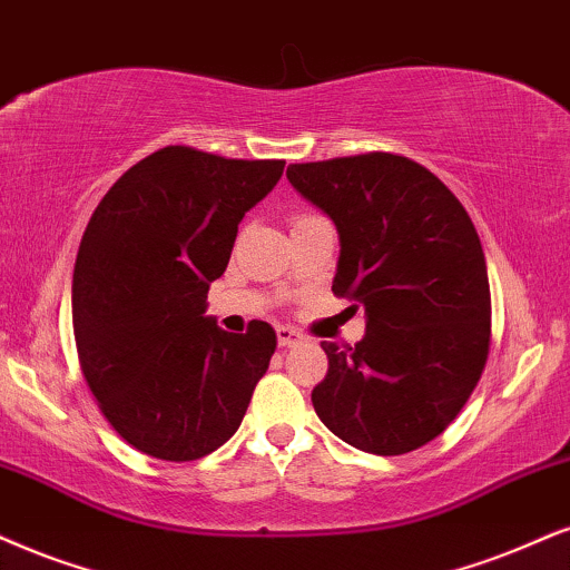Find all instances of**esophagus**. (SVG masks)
<instances>
[{"instance_id":"obj_1","label":"esophagus","mask_w":570,"mask_h":570,"mask_svg":"<svg viewBox=\"0 0 570 570\" xmlns=\"http://www.w3.org/2000/svg\"><path fill=\"white\" fill-rule=\"evenodd\" d=\"M276 336H278V347H294V344L302 342V334L297 328H289V326H278L276 328Z\"/></svg>"}]
</instances>
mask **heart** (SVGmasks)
Instances as JSON below:
<instances>
[{"label": "heart", "instance_id": "obj_1", "mask_svg": "<svg viewBox=\"0 0 570 570\" xmlns=\"http://www.w3.org/2000/svg\"><path fill=\"white\" fill-rule=\"evenodd\" d=\"M307 215H309V213H302V215H294V218H292V223H294V220H302V218H307Z\"/></svg>", "mask_w": 570, "mask_h": 570}]
</instances>
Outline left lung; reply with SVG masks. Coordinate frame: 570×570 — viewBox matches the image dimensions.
Segmentation results:
<instances>
[{"mask_svg": "<svg viewBox=\"0 0 570 570\" xmlns=\"http://www.w3.org/2000/svg\"><path fill=\"white\" fill-rule=\"evenodd\" d=\"M286 178L336 223L331 292L365 307L355 347L321 342L328 373L313 407L371 455H405L455 421L492 338L484 249L465 207L402 155L294 163Z\"/></svg>", "mask_w": 570, "mask_h": 570, "instance_id": "1", "label": "left lung"}]
</instances>
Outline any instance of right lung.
<instances>
[{
	"instance_id": "add662e5",
	"label": "right lung",
	"mask_w": 570,
	"mask_h": 570,
	"mask_svg": "<svg viewBox=\"0 0 570 570\" xmlns=\"http://www.w3.org/2000/svg\"><path fill=\"white\" fill-rule=\"evenodd\" d=\"M284 165L163 147L110 186L86 226L73 271L78 360L110 426L144 455H210L268 371L276 331L252 321L228 334L205 307L244 213Z\"/></svg>"
}]
</instances>
